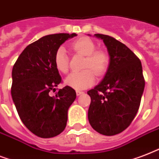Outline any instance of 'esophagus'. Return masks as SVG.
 Wrapping results in <instances>:
<instances>
[{
    "mask_svg": "<svg viewBox=\"0 0 159 159\" xmlns=\"http://www.w3.org/2000/svg\"><path fill=\"white\" fill-rule=\"evenodd\" d=\"M84 93V92L83 91H80V90H76V94H77V95H81V94H83Z\"/></svg>",
    "mask_w": 159,
    "mask_h": 159,
    "instance_id": "esophagus-1",
    "label": "esophagus"
}]
</instances>
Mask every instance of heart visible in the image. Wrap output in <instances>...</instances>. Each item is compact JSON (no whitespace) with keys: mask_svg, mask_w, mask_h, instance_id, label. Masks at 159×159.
<instances>
[{"mask_svg":"<svg viewBox=\"0 0 159 159\" xmlns=\"http://www.w3.org/2000/svg\"><path fill=\"white\" fill-rule=\"evenodd\" d=\"M71 47L75 52L85 56L81 72H73L65 80V83L75 89H84L94 83L93 72L96 75H103L108 70L109 56L104 50H95L96 45L88 37H81L72 43ZM54 63L55 68L60 73L66 74L69 70V57L66 48L60 46L55 53ZM90 70H89L88 69ZM93 70L92 72L90 70Z\"/></svg>","mask_w":159,"mask_h":159,"instance_id":"heart-1","label":"heart"}]
</instances>
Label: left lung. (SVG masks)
Segmentation results:
<instances>
[{"label": "left lung", "mask_w": 159, "mask_h": 159, "mask_svg": "<svg viewBox=\"0 0 159 159\" xmlns=\"http://www.w3.org/2000/svg\"><path fill=\"white\" fill-rule=\"evenodd\" d=\"M94 36L106 46L109 64L101 82L87 92L91 98L88 119L95 131L112 136L126 129L139 110L145 85L142 64L119 40L102 34Z\"/></svg>", "instance_id": "left-lung-1"}]
</instances>
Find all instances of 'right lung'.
<instances>
[{"instance_id":"obj_1","label":"right lung","mask_w":159,"mask_h":159,"mask_svg":"<svg viewBox=\"0 0 159 159\" xmlns=\"http://www.w3.org/2000/svg\"><path fill=\"white\" fill-rule=\"evenodd\" d=\"M76 35L60 33L43 36L28 45L13 66L12 99L25 126L38 137H55L66 129L75 91L66 86L55 97L49 93L61 82L54 63L55 51Z\"/></svg>"}]
</instances>
